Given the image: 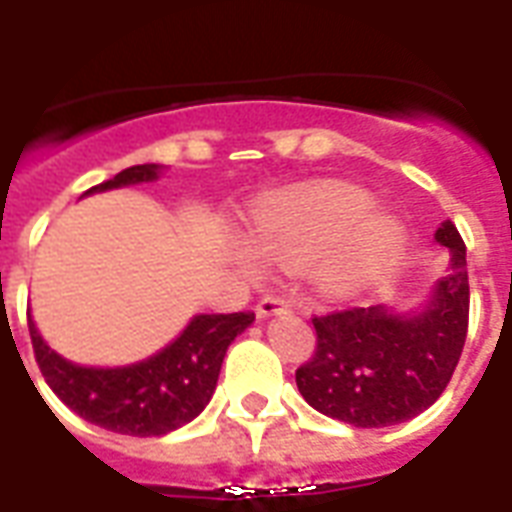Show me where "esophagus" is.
Masks as SVG:
<instances>
[{"mask_svg": "<svg viewBox=\"0 0 512 512\" xmlns=\"http://www.w3.org/2000/svg\"><path fill=\"white\" fill-rule=\"evenodd\" d=\"M255 312L260 320H268V317H274V314L290 312V304H287L285 298H263V301L257 304Z\"/></svg>", "mask_w": 512, "mask_h": 512, "instance_id": "34e87169", "label": "esophagus"}]
</instances>
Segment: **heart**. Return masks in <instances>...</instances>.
I'll list each match as a JSON object with an SVG mask.
<instances>
[{
    "mask_svg": "<svg viewBox=\"0 0 512 512\" xmlns=\"http://www.w3.org/2000/svg\"><path fill=\"white\" fill-rule=\"evenodd\" d=\"M238 266L257 274L260 257L287 266L309 263V276L331 298L358 295L399 266L407 233L399 219L374 211V198L350 184H314L279 195L252 217Z\"/></svg>",
    "mask_w": 512,
    "mask_h": 512,
    "instance_id": "1",
    "label": "heart"
}]
</instances>
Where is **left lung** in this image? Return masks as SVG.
I'll return each instance as SVG.
<instances>
[{"label": "left lung", "instance_id": "left-lung-1", "mask_svg": "<svg viewBox=\"0 0 512 512\" xmlns=\"http://www.w3.org/2000/svg\"><path fill=\"white\" fill-rule=\"evenodd\" d=\"M434 241L448 249V274L418 309L369 306L314 317L317 350L295 372L309 407L358 429H382L429 410L448 388L467 339V246L450 219Z\"/></svg>", "mask_w": 512, "mask_h": 512}]
</instances>
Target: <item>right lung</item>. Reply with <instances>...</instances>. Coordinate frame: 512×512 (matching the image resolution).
<instances>
[{"label":"right lung","instance_id":"obj_1","mask_svg":"<svg viewBox=\"0 0 512 512\" xmlns=\"http://www.w3.org/2000/svg\"><path fill=\"white\" fill-rule=\"evenodd\" d=\"M162 165H132L102 181L86 195L108 189L151 184L162 176ZM255 323L252 312L195 314L187 328L143 361L127 366H81L62 358L45 342L34 320H29L37 366L51 391L100 429L130 437H162L181 429L206 410L217 391L219 369L227 347L238 333Z\"/></svg>","mask_w":512,"mask_h":512}]
</instances>
